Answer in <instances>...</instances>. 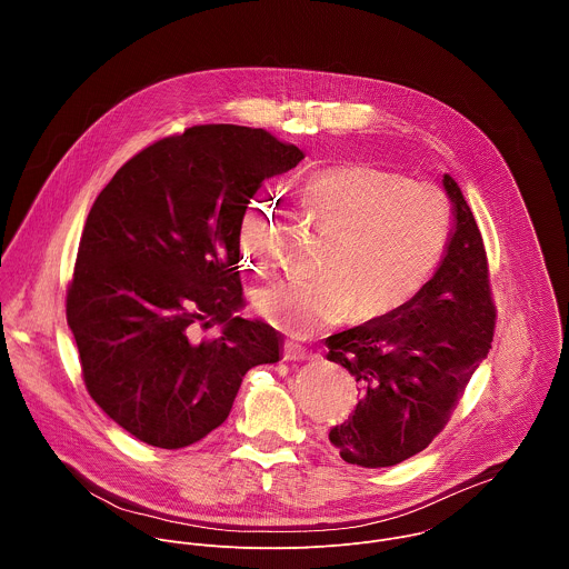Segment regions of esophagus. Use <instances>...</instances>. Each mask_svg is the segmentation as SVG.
<instances>
[{
	"mask_svg": "<svg viewBox=\"0 0 569 569\" xmlns=\"http://www.w3.org/2000/svg\"><path fill=\"white\" fill-rule=\"evenodd\" d=\"M311 358V351L305 349L298 342H284V360H307Z\"/></svg>",
	"mask_w": 569,
	"mask_h": 569,
	"instance_id": "1",
	"label": "esophagus"
}]
</instances>
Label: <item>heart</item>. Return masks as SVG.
Masks as SVG:
<instances>
[{
  "mask_svg": "<svg viewBox=\"0 0 569 569\" xmlns=\"http://www.w3.org/2000/svg\"><path fill=\"white\" fill-rule=\"evenodd\" d=\"M313 218L331 231L320 273L282 278L262 287L256 307L280 331L307 338L345 322L396 311L429 280L451 236V204L429 182L405 173L347 162L316 171L300 187ZM271 204L256 198L240 220V244L262 258Z\"/></svg>",
  "mask_w": 569,
  "mask_h": 569,
  "instance_id": "heart-1",
  "label": "heart"
}]
</instances>
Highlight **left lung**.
Here are the masks:
<instances>
[{"label":"left lung","mask_w":569,"mask_h":569,"mask_svg":"<svg viewBox=\"0 0 569 569\" xmlns=\"http://www.w3.org/2000/svg\"><path fill=\"white\" fill-rule=\"evenodd\" d=\"M453 231L433 278L396 311L327 338L331 362L360 385L349 420L329 429L340 458L391 467L422 451L451 411L493 338L496 307L473 213L451 176Z\"/></svg>","instance_id":"left-lung-1"}]
</instances>
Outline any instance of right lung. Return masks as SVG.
Segmentation results:
<instances>
[{
	"instance_id": "right-lung-1",
	"label": "right lung",
	"mask_w": 569,
	"mask_h": 569,
	"mask_svg": "<svg viewBox=\"0 0 569 569\" xmlns=\"http://www.w3.org/2000/svg\"><path fill=\"white\" fill-rule=\"evenodd\" d=\"M302 151L264 129L191 127L133 156L87 218L67 320L84 385L138 440L180 449L220 427L244 373L280 360V333L242 305L240 220ZM223 333L196 343L192 327Z\"/></svg>"
}]
</instances>
